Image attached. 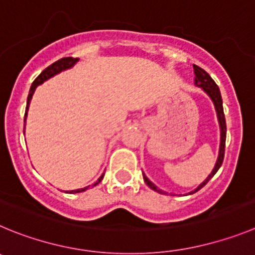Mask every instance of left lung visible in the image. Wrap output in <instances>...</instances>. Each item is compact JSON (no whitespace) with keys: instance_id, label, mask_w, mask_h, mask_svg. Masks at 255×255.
Masks as SVG:
<instances>
[{"instance_id":"8db88e82","label":"left lung","mask_w":255,"mask_h":255,"mask_svg":"<svg viewBox=\"0 0 255 255\" xmlns=\"http://www.w3.org/2000/svg\"><path fill=\"white\" fill-rule=\"evenodd\" d=\"M193 68H194V73H196V85L197 86H199V88L203 89V90H205L206 93L210 95V98L212 99L213 104H215V108H216L217 118H219L220 128H221V143H220V152H219V157H217V162H216V165H215V167H213L212 173L207 176V179H206L205 182L202 183V184H199L194 190H192V193L190 194L196 193V192H198L199 189H202V188L205 187V185L210 182V179L217 173V170H219L220 166L222 165V161H224L225 142H226V121H225L224 108H222V98H221V93H220L219 86H217L216 82L213 81L212 77H211L210 75H208V73L203 70V68L198 67V66H196V65H193ZM143 180H144V183H146V184L151 188V189L156 190V192H159V193H161L162 192V190H160L159 188H156V185L152 184V183L148 180L147 176L144 175V174H143Z\"/></svg>"}]
</instances>
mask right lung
Wrapping results in <instances>:
<instances>
[{
  "label": "right lung",
  "instance_id": "1",
  "mask_svg": "<svg viewBox=\"0 0 255 255\" xmlns=\"http://www.w3.org/2000/svg\"><path fill=\"white\" fill-rule=\"evenodd\" d=\"M79 61V58H72V57H65V58H61L58 59V61H56L54 63H52L50 66H48L47 68H45L44 71H43L40 75H39L38 77H36L35 80H34V82L31 84V88H30V91H29V95H27V103H26V111H25V117H24V122L26 121V114H27V108H29V104H30V100H31V96H33L34 94V90H35V88L38 86V85H40L42 82H44L45 80L50 79L52 76H54V75H57V73H59L61 71L63 70H67V68L72 67L76 62ZM103 178H104V174H103L102 176H100L99 179H98V182L94 183L93 185H98L100 182L103 180ZM89 187L86 188H81V189H76V190H71L70 193H80V192H84V190L88 189Z\"/></svg>",
  "mask_w": 255,
  "mask_h": 255
}]
</instances>
